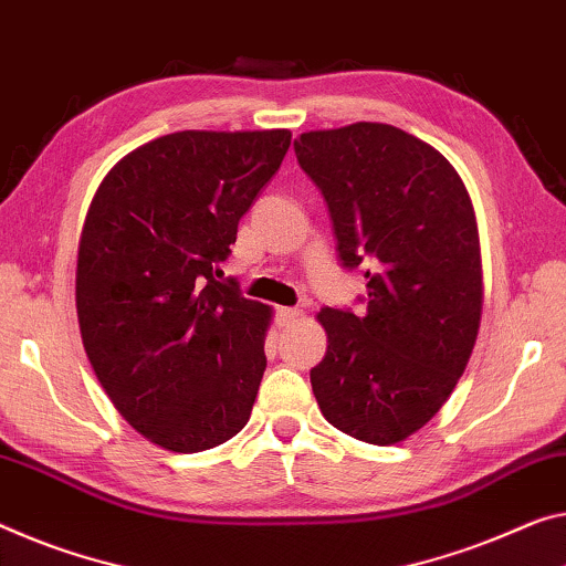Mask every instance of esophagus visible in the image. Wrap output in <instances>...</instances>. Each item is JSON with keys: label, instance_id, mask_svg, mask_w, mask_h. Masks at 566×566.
Masks as SVG:
<instances>
[{"label": "esophagus", "instance_id": "1", "mask_svg": "<svg viewBox=\"0 0 566 566\" xmlns=\"http://www.w3.org/2000/svg\"><path fill=\"white\" fill-rule=\"evenodd\" d=\"M275 313H277V321H281V326H289L303 316L301 308H277Z\"/></svg>", "mask_w": 566, "mask_h": 566}]
</instances>
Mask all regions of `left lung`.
I'll use <instances>...</instances> for the list:
<instances>
[{
  "label": "left lung",
  "instance_id": "left-lung-1",
  "mask_svg": "<svg viewBox=\"0 0 566 566\" xmlns=\"http://www.w3.org/2000/svg\"><path fill=\"white\" fill-rule=\"evenodd\" d=\"M295 159L324 195L342 268L367 277V313L321 308L328 346L311 387L328 422L395 446L432 420L471 359L481 242L463 179L402 128L308 132Z\"/></svg>",
  "mask_w": 566,
  "mask_h": 566
}]
</instances>
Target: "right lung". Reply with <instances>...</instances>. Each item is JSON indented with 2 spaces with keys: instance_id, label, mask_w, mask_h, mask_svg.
<instances>
[{
  "instance_id": "obj_1",
  "label": "right lung",
  "mask_w": 566,
  "mask_h": 566,
  "mask_svg": "<svg viewBox=\"0 0 566 566\" xmlns=\"http://www.w3.org/2000/svg\"><path fill=\"white\" fill-rule=\"evenodd\" d=\"M291 132H179L126 154L85 214L75 306L116 410L156 446L199 453L250 420L271 308L220 263Z\"/></svg>"
}]
</instances>
